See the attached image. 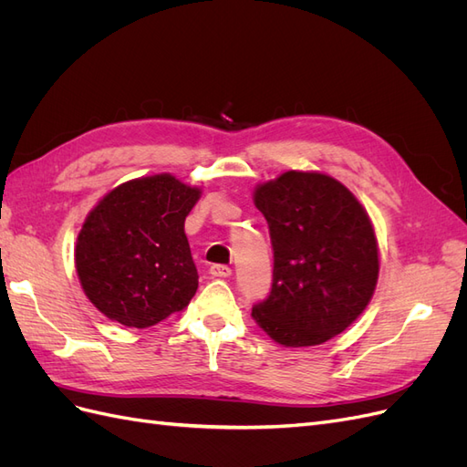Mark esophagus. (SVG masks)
<instances>
[{"mask_svg": "<svg viewBox=\"0 0 467 467\" xmlns=\"http://www.w3.org/2000/svg\"><path fill=\"white\" fill-rule=\"evenodd\" d=\"M210 275L218 276V278H228V276H232V268L228 265H212Z\"/></svg>", "mask_w": 467, "mask_h": 467, "instance_id": "esophagus-1", "label": "esophagus"}]
</instances>
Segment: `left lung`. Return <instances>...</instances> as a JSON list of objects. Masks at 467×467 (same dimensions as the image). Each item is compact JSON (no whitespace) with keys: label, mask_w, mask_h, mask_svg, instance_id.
<instances>
[{"label":"left lung","mask_w":467,"mask_h":467,"mask_svg":"<svg viewBox=\"0 0 467 467\" xmlns=\"http://www.w3.org/2000/svg\"><path fill=\"white\" fill-rule=\"evenodd\" d=\"M253 201L275 251L271 294L253 306V319L285 347L343 333L368 306L379 273L376 234L357 196L329 175L286 171Z\"/></svg>","instance_id":"1"}]
</instances>
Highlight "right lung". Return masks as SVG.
I'll return each mask as SVG.
<instances>
[{"label":"right lung","mask_w":467,"mask_h":467,"mask_svg":"<svg viewBox=\"0 0 467 467\" xmlns=\"http://www.w3.org/2000/svg\"><path fill=\"white\" fill-rule=\"evenodd\" d=\"M201 189L161 173L122 182L89 212L76 271L89 302L112 321L146 329L185 309L199 273L185 218Z\"/></svg>","instance_id":"obj_1"}]
</instances>
